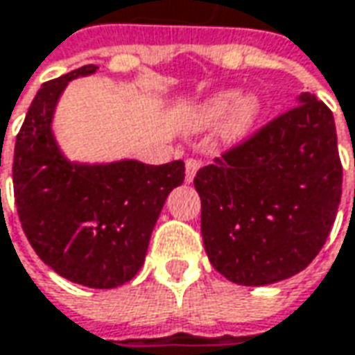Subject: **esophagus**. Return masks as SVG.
<instances>
[{
	"label": "esophagus",
	"mask_w": 355,
	"mask_h": 355,
	"mask_svg": "<svg viewBox=\"0 0 355 355\" xmlns=\"http://www.w3.org/2000/svg\"><path fill=\"white\" fill-rule=\"evenodd\" d=\"M198 166H200V162L196 161V159H187V161H184V178H187V182H193Z\"/></svg>",
	"instance_id": "1"
}]
</instances>
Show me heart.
Masks as SVG:
<instances>
[{"mask_svg":"<svg viewBox=\"0 0 355 355\" xmlns=\"http://www.w3.org/2000/svg\"><path fill=\"white\" fill-rule=\"evenodd\" d=\"M260 101L254 95H240L236 91H220L200 101L184 119L189 131H200L223 121V139L226 143H236L254 127L260 115Z\"/></svg>","mask_w":355,"mask_h":355,"instance_id":"heart-1","label":"heart"}]
</instances>
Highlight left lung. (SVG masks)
I'll use <instances>...</instances> for the list:
<instances>
[{"label":"left lung","instance_id":"1","mask_svg":"<svg viewBox=\"0 0 355 355\" xmlns=\"http://www.w3.org/2000/svg\"><path fill=\"white\" fill-rule=\"evenodd\" d=\"M200 230L214 268L266 286L306 268L328 239L342 198L331 111L312 93L194 177Z\"/></svg>","mask_w":355,"mask_h":355}]
</instances>
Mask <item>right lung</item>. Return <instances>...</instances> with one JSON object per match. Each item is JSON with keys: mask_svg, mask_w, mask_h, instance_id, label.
<instances>
[{"mask_svg": "<svg viewBox=\"0 0 355 355\" xmlns=\"http://www.w3.org/2000/svg\"><path fill=\"white\" fill-rule=\"evenodd\" d=\"M85 65L41 87L15 141L13 191L37 256L75 284L116 288L141 270L164 200L184 180V162L69 161L53 135L65 87L93 75Z\"/></svg>", "mask_w": 355, "mask_h": 355, "instance_id": "right-lung-1", "label": "right lung"}]
</instances>
